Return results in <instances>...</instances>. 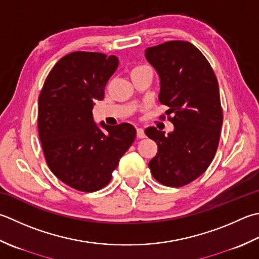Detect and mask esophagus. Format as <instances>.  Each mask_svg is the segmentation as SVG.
Wrapping results in <instances>:
<instances>
[{
  "instance_id": "esophagus-1",
  "label": "esophagus",
  "mask_w": 259,
  "mask_h": 259,
  "mask_svg": "<svg viewBox=\"0 0 259 259\" xmlns=\"http://www.w3.org/2000/svg\"><path fill=\"white\" fill-rule=\"evenodd\" d=\"M146 135H145V131L143 128H137V138L139 139H143L145 138Z\"/></svg>"
}]
</instances>
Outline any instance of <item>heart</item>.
Listing matches in <instances>:
<instances>
[{
	"mask_svg": "<svg viewBox=\"0 0 259 259\" xmlns=\"http://www.w3.org/2000/svg\"><path fill=\"white\" fill-rule=\"evenodd\" d=\"M139 68H143V67H137L136 69H139ZM134 70H135V69H134Z\"/></svg>",
	"mask_w": 259,
	"mask_h": 259,
	"instance_id": "heart-1",
	"label": "heart"
}]
</instances>
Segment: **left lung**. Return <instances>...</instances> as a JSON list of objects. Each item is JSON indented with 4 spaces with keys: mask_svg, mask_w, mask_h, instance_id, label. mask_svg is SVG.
I'll return each mask as SVG.
<instances>
[{
    "mask_svg": "<svg viewBox=\"0 0 259 259\" xmlns=\"http://www.w3.org/2000/svg\"><path fill=\"white\" fill-rule=\"evenodd\" d=\"M160 78L158 100L168 106L174 131L145 130L158 150L149 161L154 179L166 186L191 183L213 160L224 121L219 85L211 65L189 41H167L145 52Z\"/></svg>",
    "mask_w": 259,
    "mask_h": 259,
    "instance_id": "8db88e82",
    "label": "left lung"
}]
</instances>
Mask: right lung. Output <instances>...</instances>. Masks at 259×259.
I'll return each instance as SVG.
<instances>
[{"label": "right lung", "mask_w": 259, "mask_h": 259, "mask_svg": "<svg viewBox=\"0 0 259 259\" xmlns=\"http://www.w3.org/2000/svg\"><path fill=\"white\" fill-rule=\"evenodd\" d=\"M115 56L74 52L60 58L45 80L38 100V131L47 165L73 189L95 192L110 183L112 171L136 138L130 123L100 126L93 106L118 68Z\"/></svg>", "instance_id": "1"}]
</instances>
